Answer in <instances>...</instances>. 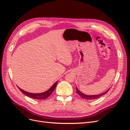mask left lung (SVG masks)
I'll list each match as a JSON object with an SVG mask.
<instances>
[{"instance_id": "1", "label": "left lung", "mask_w": 130, "mask_h": 130, "mask_svg": "<svg viewBox=\"0 0 130 130\" xmlns=\"http://www.w3.org/2000/svg\"><path fill=\"white\" fill-rule=\"evenodd\" d=\"M76 90H77V93L78 94V95L82 98L83 99H85V100H94V99H96L99 98L100 97L102 96V95H105V94L108 92V91L109 90H108V91H106L105 92L102 93V94H98V95H85L84 94H83V93H82L78 89V88L76 87Z\"/></svg>"}]
</instances>
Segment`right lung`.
Masks as SVG:
<instances>
[{
    "label": "right lung",
    "instance_id": "right-lung-1",
    "mask_svg": "<svg viewBox=\"0 0 130 130\" xmlns=\"http://www.w3.org/2000/svg\"><path fill=\"white\" fill-rule=\"evenodd\" d=\"M57 83H58V81L56 82L54 84L52 85L49 90H48L47 91H46L45 92L41 93H29L28 92H26L21 89H20L19 87V89L21 91L22 93H23L25 95H27L31 98L34 99H37V100H44L47 99L51 94L52 93L54 89H55V87L56 86Z\"/></svg>",
    "mask_w": 130,
    "mask_h": 130
}]
</instances>
